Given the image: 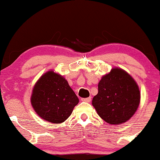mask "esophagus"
<instances>
[{"mask_svg": "<svg viewBox=\"0 0 160 160\" xmlns=\"http://www.w3.org/2000/svg\"><path fill=\"white\" fill-rule=\"evenodd\" d=\"M82 101L89 102L91 101V98L89 97V98H82Z\"/></svg>", "mask_w": 160, "mask_h": 160, "instance_id": "obj_1", "label": "esophagus"}]
</instances>
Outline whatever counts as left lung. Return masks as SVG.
I'll return each instance as SVG.
<instances>
[{"label":"left lung","mask_w":160,"mask_h":160,"mask_svg":"<svg viewBox=\"0 0 160 160\" xmlns=\"http://www.w3.org/2000/svg\"><path fill=\"white\" fill-rule=\"evenodd\" d=\"M140 98L135 80L122 69L113 68L100 81L92 106L104 121L119 124L132 117L139 106Z\"/></svg>","instance_id":"1"}]
</instances>
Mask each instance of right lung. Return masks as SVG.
Segmentation results:
<instances>
[{"label":"right lung","mask_w":160,"mask_h":160,"mask_svg":"<svg viewBox=\"0 0 160 160\" xmlns=\"http://www.w3.org/2000/svg\"><path fill=\"white\" fill-rule=\"evenodd\" d=\"M78 98L62 76L49 71L35 85L31 104L39 117L54 124L62 123L78 104Z\"/></svg>","instance_id":"obj_1"}]
</instances>
